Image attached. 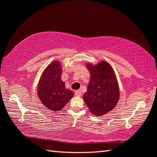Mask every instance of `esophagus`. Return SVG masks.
<instances>
[{
    "instance_id": "1",
    "label": "esophagus",
    "mask_w": 157,
    "mask_h": 157,
    "mask_svg": "<svg viewBox=\"0 0 157 157\" xmlns=\"http://www.w3.org/2000/svg\"><path fill=\"white\" fill-rule=\"evenodd\" d=\"M75 95H76V96H81L82 95V91H80V90H77V91L75 92Z\"/></svg>"
}]
</instances>
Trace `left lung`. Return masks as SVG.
Listing matches in <instances>:
<instances>
[{
    "mask_svg": "<svg viewBox=\"0 0 157 157\" xmlns=\"http://www.w3.org/2000/svg\"><path fill=\"white\" fill-rule=\"evenodd\" d=\"M86 66L90 73V80L83 99L91 113L102 116L112 111L120 98L116 75L107 61L94 65L87 62Z\"/></svg>",
    "mask_w": 157,
    "mask_h": 157,
    "instance_id": "obj_1",
    "label": "left lung"
}]
</instances>
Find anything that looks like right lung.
Returning a JSON list of instances; mask_svg holds the SVG:
<instances>
[{
	"label": "right lung",
	"mask_w": 157,
	"mask_h": 157,
	"mask_svg": "<svg viewBox=\"0 0 157 157\" xmlns=\"http://www.w3.org/2000/svg\"><path fill=\"white\" fill-rule=\"evenodd\" d=\"M62 67L59 60L48 65L37 86V95L45 107L52 111L62 109L73 97L74 93L65 87L62 80Z\"/></svg>",
	"instance_id": "add662e5"
}]
</instances>
